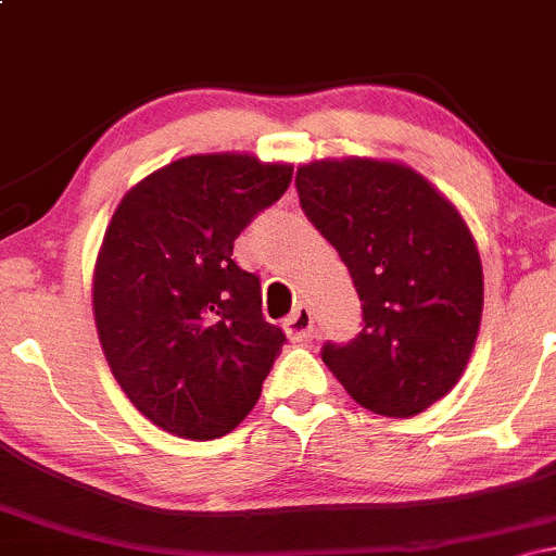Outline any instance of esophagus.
<instances>
[{
    "instance_id": "obj_1",
    "label": "esophagus",
    "mask_w": 556,
    "mask_h": 556,
    "mask_svg": "<svg viewBox=\"0 0 556 556\" xmlns=\"http://www.w3.org/2000/svg\"><path fill=\"white\" fill-rule=\"evenodd\" d=\"M285 331L292 342H305L314 334V316H311L308 305H298V308L285 318Z\"/></svg>"
}]
</instances>
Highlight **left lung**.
I'll return each mask as SVG.
<instances>
[{"instance_id": "8db88e82", "label": "left lung", "mask_w": 556, "mask_h": 556, "mask_svg": "<svg viewBox=\"0 0 556 556\" xmlns=\"http://www.w3.org/2000/svg\"><path fill=\"white\" fill-rule=\"evenodd\" d=\"M300 206L353 277L363 329L321 348L358 405L410 418L457 384L481 327L483 271L468 225L416 169L379 159L298 167Z\"/></svg>"}]
</instances>
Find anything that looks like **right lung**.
I'll use <instances>...</instances> for the list:
<instances>
[{
  "mask_svg": "<svg viewBox=\"0 0 556 556\" xmlns=\"http://www.w3.org/2000/svg\"><path fill=\"white\" fill-rule=\"evenodd\" d=\"M290 180V164L198 154L119 201L96 258V331L117 384L159 429L219 439L258 402L287 337L232 248Z\"/></svg>",
  "mask_w": 556,
  "mask_h": 556,
  "instance_id": "1",
  "label": "right lung"
}]
</instances>
